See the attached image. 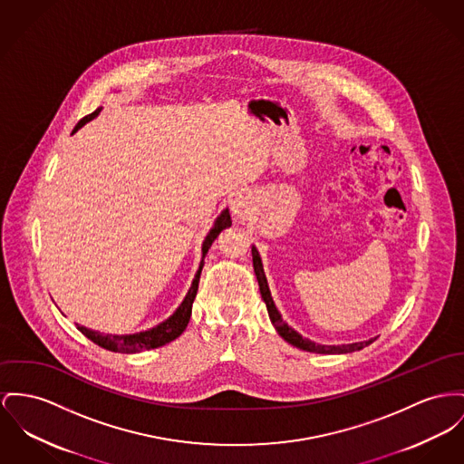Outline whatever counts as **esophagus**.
Instances as JSON below:
<instances>
[{
    "mask_svg": "<svg viewBox=\"0 0 464 464\" xmlns=\"http://www.w3.org/2000/svg\"><path fill=\"white\" fill-rule=\"evenodd\" d=\"M232 215L237 219H245L249 213V202L245 195H236V198L232 200Z\"/></svg>",
    "mask_w": 464,
    "mask_h": 464,
    "instance_id": "esophagus-1",
    "label": "esophagus"
}]
</instances>
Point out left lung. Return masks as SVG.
I'll return each mask as SVG.
<instances>
[{
  "mask_svg": "<svg viewBox=\"0 0 464 464\" xmlns=\"http://www.w3.org/2000/svg\"><path fill=\"white\" fill-rule=\"evenodd\" d=\"M251 256H253V269H255V276L258 281V286H260V294H262V299L267 306V313H269V318L275 325V329L278 331L279 336L286 343H290L292 346H297L301 350H306V352H314V353H348V352H355V350H362L364 346L371 344L376 338H371L368 341H359V343H350V344H318L314 341L308 340V338H303L297 331H294L286 322H283L281 318V313H279L275 301H273V295H271V290H269V285H267V278H266V273H264V266H262V258L258 255V249L255 246H251Z\"/></svg>",
  "mask_w": 464,
  "mask_h": 464,
  "instance_id": "1",
  "label": "left lung"
}]
</instances>
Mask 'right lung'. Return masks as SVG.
<instances>
[{
    "instance_id": "obj_1",
    "label": "right lung",
    "mask_w": 464,
    "mask_h": 464,
    "mask_svg": "<svg viewBox=\"0 0 464 464\" xmlns=\"http://www.w3.org/2000/svg\"><path fill=\"white\" fill-rule=\"evenodd\" d=\"M100 112H102V107H98L94 112L88 114L86 118H82L77 123V126L73 128V133L79 128H82L84 124L90 123ZM230 225H232L230 213H228V209H223L219 213V217L215 219L213 228L208 232V236H206V239L202 243V260H200L198 271H197L195 278L191 281V286H189L183 303L179 304V308L176 309L165 322L158 324L153 329H148V331H142V333H135V334H103V333L88 329V327L79 325V324H77V329L88 340L96 343L98 346H102L105 350H111V352H120V353H139L142 350L158 348V346H163V344L179 338L183 334L188 322H189V316H191V306H193V301H195V295H197V290H198V279H200V273H202V267H204V258H206L211 245L215 243V239L219 236V232L223 228L230 227Z\"/></svg>"
}]
</instances>
